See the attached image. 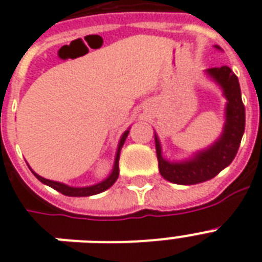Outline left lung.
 <instances>
[{
    "mask_svg": "<svg viewBox=\"0 0 262 262\" xmlns=\"http://www.w3.org/2000/svg\"><path fill=\"white\" fill-rule=\"evenodd\" d=\"M215 48L221 50L219 46H215ZM206 74L221 88L227 101L223 131L221 137L207 148L193 152V156L187 160L173 162L164 158L160 138L154 133L160 173L165 180L173 184L193 185L214 179L219 171L233 162L245 133V106L237 75L227 66L207 69Z\"/></svg>",
    "mask_w": 262,
    "mask_h": 262,
    "instance_id": "1",
    "label": "left lung"
}]
</instances>
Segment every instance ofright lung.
<instances>
[{
  "mask_svg": "<svg viewBox=\"0 0 262 262\" xmlns=\"http://www.w3.org/2000/svg\"><path fill=\"white\" fill-rule=\"evenodd\" d=\"M129 128L127 131L123 133V135L120 137V141H119L118 144V150H116V156H115V162H114V167H112V171L110 173V176L106 177L105 180H102L100 183L93 184V185H89V187H70V185H66L63 183H59V181H52V180L45 179V177H41L37 173L32 170V173L35 174L40 183L46 184L48 187H51L52 189L58 190L62 194H66V196H72V198H81V196H93V194L101 193L104 190H106L108 188H111L115 184V181L118 180L119 177V158H120V150L123 147V144L125 142V138L128 137Z\"/></svg>",
  "mask_w": 262,
  "mask_h": 262,
  "instance_id": "1",
  "label": "right lung"
}]
</instances>
